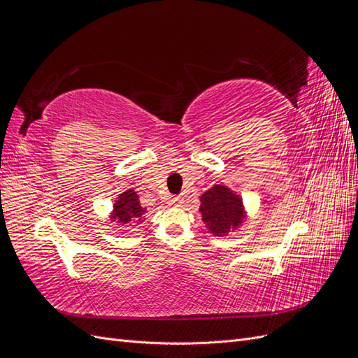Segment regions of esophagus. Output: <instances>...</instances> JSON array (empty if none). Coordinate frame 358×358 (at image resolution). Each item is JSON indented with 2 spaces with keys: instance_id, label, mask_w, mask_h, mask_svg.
I'll use <instances>...</instances> for the list:
<instances>
[{
  "instance_id": "34e87169",
  "label": "esophagus",
  "mask_w": 358,
  "mask_h": 358,
  "mask_svg": "<svg viewBox=\"0 0 358 358\" xmlns=\"http://www.w3.org/2000/svg\"><path fill=\"white\" fill-rule=\"evenodd\" d=\"M170 201H171V204H175V206H180V203H182V199H180V197H173Z\"/></svg>"
}]
</instances>
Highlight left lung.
Instances as JSON below:
<instances>
[{
	"mask_svg": "<svg viewBox=\"0 0 358 358\" xmlns=\"http://www.w3.org/2000/svg\"><path fill=\"white\" fill-rule=\"evenodd\" d=\"M201 221L213 236H227L243 225L246 210L239 194L227 185H213L200 197Z\"/></svg>",
	"mask_w": 358,
	"mask_h": 358,
	"instance_id": "8db88e82",
	"label": "left lung"
}]
</instances>
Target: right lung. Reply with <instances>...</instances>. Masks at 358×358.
Instances as JSON below:
<instances>
[{
	"mask_svg": "<svg viewBox=\"0 0 358 358\" xmlns=\"http://www.w3.org/2000/svg\"><path fill=\"white\" fill-rule=\"evenodd\" d=\"M146 212V208H142V204H140L137 192L131 188L119 194L110 212V220L116 221L119 225L140 222L143 221V215Z\"/></svg>",
	"mask_w": 358,
	"mask_h": 358,
	"instance_id": "right-lung-1",
	"label": "right lung"
}]
</instances>
